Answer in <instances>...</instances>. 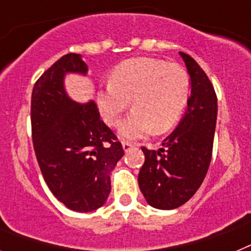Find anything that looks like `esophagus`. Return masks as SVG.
I'll list each match as a JSON object with an SVG mask.
<instances>
[{"label":"esophagus","instance_id":"34e87169","mask_svg":"<svg viewBox=\"0 0 251 251\" xmlns=\"http://www.w3.org/2000/svg\"><path fill=\"white\" fill-rule=\"evenodd\" d=\"M122 146H123L124 152H129V151L132 150V148L136 147V145H133V143H130V142H126V141H124L123 143H122Z\"/></svg>","mask_w":251,"mask_h":251}]
</instances>
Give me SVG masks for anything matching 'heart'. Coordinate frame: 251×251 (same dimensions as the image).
Returning <instances> with one entry per match:
<instances>
[{"label": "heart", "instance_id": "b5f03b06", "mask_svg": "<svg viewBox=\"0 0 251 251\" xmlns=\"http://www.w3.org/2000/svg\"><path fill=\"white\" fill-rule=\"evenodd\" d=\"M191 94V81L182 66L156 59L133 57L113 70L112 79L98 90L104 119L118 126L132 99L134 106L119 126V136L138 139L152 132H166L182 115Z\"/></svg>", "mask_w": 251, "mask_h": 251}]
</instances>
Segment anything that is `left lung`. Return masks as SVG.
Wrapping results in <instances>:
<instances>
[{
	"label": "left lung",
	"instance_id": "left-lung-1",
	"mask_svg": "<svg viewBox=\"0 0 251 251\" xmlns=\"http://www.w3.org/2000/svg\"><path fill=\"white\" fill-rule=\"evenodd\" d=\"M191 81L187 110L158 151L142 147L146 161L138 185L146 201L159 210L177 208L195 195L211 162L217 118V98L200 65L179 52Z\"/></svg>",
	"mask_w": 251,
	"mask_h": 251
}]
</instances>
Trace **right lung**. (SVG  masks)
I'll use <instances>...</instances> for the list:
<instances>
[{
	"label": "right lung",
	"instance_id": "right-lung-1",
	"mask_svg": "<svg viewBox=\"0 0 251 251\" xmlns=\"http://www.w3.org/2000/svg\"><path fill=\"white\" fill-rule=\"evenodd\" d=\"M70 73L86 75L81 55H64L35 83L32 142L52 195L73 211L90 212L105 203L110 174L124 151L94 101L80 104L69 97L64 79Z\"/></svg>",
	"mask_w": 251,
	"mask_h": 251
}]
</instances>
